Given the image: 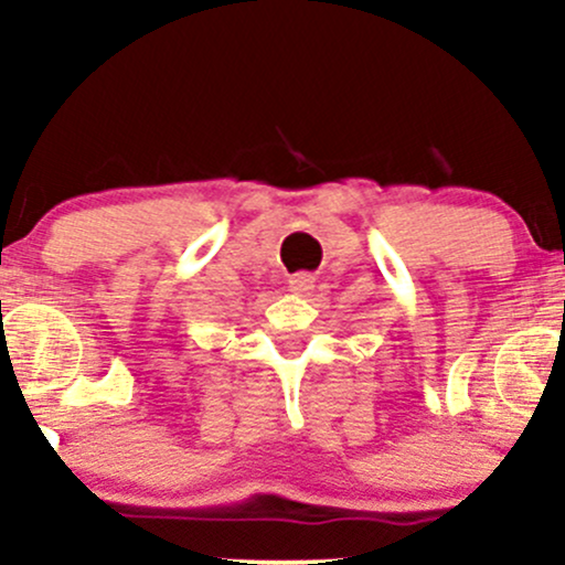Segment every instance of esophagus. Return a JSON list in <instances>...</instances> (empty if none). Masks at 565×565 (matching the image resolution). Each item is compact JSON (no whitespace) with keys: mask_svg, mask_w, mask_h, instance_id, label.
I'll return each mask as SVG.
<instances>
[{"mask_svg":"<svg viewBox=\"0 0 565 565\" xmlns=\"http://www.w3.org/2000/svg\"><path fill=\"white\" fill-rule=\"evenodd\" d=\"M313 284H316V276L313 274H295V276H289V289L291 291H308V289H313Z\"/></svg>","mask_w":565,"mask_h":565,"instance_id":"obj_1","label":"esophagus"}]
</instances>
